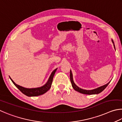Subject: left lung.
<instances>
[{
  "label": "left lung",
  "instance_id": "left-lung-1",
  "mask_svg": "<svg viewBox=\"0 0 122 122\" xmlns=\"http://www.w3.org/2000/svg\"><path fill=\"white\" fill-rule=\"evenodd\" d=\"M112 41L113 43V44H114V46L115 49L114 42V41H113L112 40ZM70 80H71V82L72 84V87H73L74 90L78 92H79L80 93L84 94H88V95L97 94H99L101 92H102L107 87V86L110 82V81L107 84L103 85V86L99 87H98V88H97L95 89H92V90H86V89H84L80 88V87H79L75 84V83L74 82V81H73V75H72L71 70H70Z\"/></svg>",
  "mask_w": 122,
  "mask_h": 122
}]
</instances>
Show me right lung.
<instances>
[{
  "instance_id": "right-lung-1",
  "label": "right lung",
  "mask_w": 122,
  "mask_h": 122,
  "mask_svg": "<svg viewBox=\"0 0 122 122\" xmlns=\"http://www.w3.org/2000/svg\"><path fill=\"white\" fill-rule=\"evenodd\" d=\"M57 69V68L53 70V71L52 72V73H51L50 76H49L48 80L47 81V82H46V84L44 85L43 86H42L41 87H37V88H25V87L21 86L20 85L16 84L14 82V81L10 77V78L15 86L23 94H24L25 95L30 97H37V96H39V95L43 94L44 93H46V92H48L49 89H50V88L51 87V84H52V82L53 76L55 75V72L56 71Z\"/></svg>"
}]
</instances>
